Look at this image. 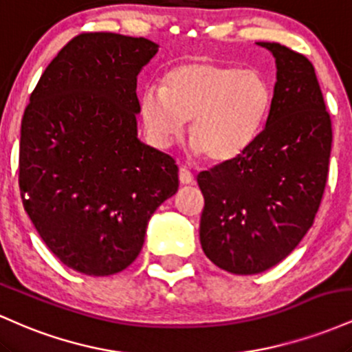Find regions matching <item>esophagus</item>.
Segmentation results:
<instances>
[{
	"label": "esophagus",
	"mask_w": 352,
	"mask_h": 352,
	"mask_svg": "<svg viewBox=\"0 0 352 352\" xmlns=\"http://www.w3.org/2000/svg\"><path fill=\"white\" fill-rule=\"evenodd\" d=\"M179 180H180L182 185H192L193 182H195V177H193V173L190 172L187 167H180Z\"/></svg>",
	"instance_id": "esophagus-1"
}]
</instances>
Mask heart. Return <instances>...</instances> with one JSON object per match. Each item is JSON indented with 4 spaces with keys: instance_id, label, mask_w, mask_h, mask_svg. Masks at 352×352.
Instances as JSON below:
<instances>
[{
    "instance_id": "1",
    "label": "heart",
    "mask_w": 352,
    "mask_h": 352,
    "mask_svg": "<svg viewBox=\"0 0 352 352\" xmlns=\"http://www.w3.org/2000/svg\"><path fill=\"white\" fill-rule=\"evenodd\" d=\"M272 106V91L256 69L208 59L165 72L162 89L148 86L139 107L148 139L168 147L188 120V139L212 162H228L256 140Z\"/></svg>"
}]
</instances>
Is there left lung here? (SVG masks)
<instances>
[{
    "label": "left lung",
    "instance_id": "1",
    "mask_svg": "<svg viewBox=\"0 0 352 352\" xmlns=\"http://www.w3.org/2000/svg\"><path fill=\"white\" fill-rule=\"evenodd\" d=\"M263 131L241 155L197 177L200 243L218 268L256 274L285 260L313 227L331 155V119L313 64L280 43Z\"/></svg>",
    "mask_w": 352,
    "mask_h": 352
}]
</instances>
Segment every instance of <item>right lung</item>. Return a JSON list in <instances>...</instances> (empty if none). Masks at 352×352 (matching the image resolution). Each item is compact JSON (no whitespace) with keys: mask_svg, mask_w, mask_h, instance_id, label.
<instances>
[{"mask_svg":"<svg viewBox=\"0 0 352 352\" xmlns=\"http://www.w3.org/2000/svg\"><path fill=\"white\" fill-rule=\"evenodd\" d=\"M159 51L145 38L84 33L43 72L21 122L19 190L31 221L67 268L122 272L139 256L179 167L137 137V76Z\"/></svg>","mask_w":352,"mask_h":352,"instance_id":"obj_1","label":"right lung"}]
</instances>
